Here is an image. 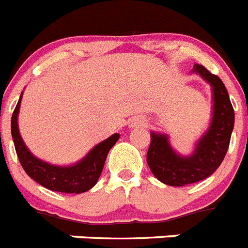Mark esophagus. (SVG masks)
I'll return each mask as SVG.
<instances>
[{
    "mask_svg": "<svg viewBox=\"0 0 248 248\" xmlns=\"http://www.w3.org/2000/svg\"><path fill=\"white\" fill-rule=\"evenodd\" d=\"M129 126L130 128H143V126H145V120L143 119V118H133L130 122H129Z\"/></svg>",
    "mask_w": 248,
    "mask_h": 248,
    "instance_id": "34e87169",
    "label": "esophagus"
}]
</instances>
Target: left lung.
I'll return each mask as SVG.
<instances>
[{
  "label": "left lung",
  "mask_w": 248,
  "mask_h": 248,
  "mask_svg": "<svg viewBox=\"0 0 248 248\" xmlns=\"http://www.w3.org/2000/svg\"><path fill=\"white\" fill-rule=\"evenodd\" d=\"M192 71L212 86L213 114L208 130L197 141L189 156L175 153L167 135L152 132L147 153L152 173L162 183L173 187L192 185L212 175L225 159L234 125L233 107L222 80L200 63H196Z\"/></svg>",
  "instance_id": "1"
}]
</instances>
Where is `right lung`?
Wrapping results in <instances>:
<instances>
[{"instance_id": "add662e5", "label": "right lung", "mask_w": 248, "mask_h": 248, "mask_svg": "<svg viewBox=\"0 0 248 248\" xmlns=\"http://www.w3.org/2000/svg\"><path fill=\"white\" fill-rule=\"evenodd\" d=\"M21 99H22V94L18 99L17 105L15 108L14 114H12L11 134L18 160H20L22 168L25 169V172L42 187L54 190V192L78 194L92 189L96 185V182L103 172L104 163L107 159L109 150L118 141L120 135L115 133L104 141L99 143L98 145H95L80 162L75 163L73 166H52L50 163L36 158L27 149L21 138L17 124Z\"/></svg>"}]
</instances>
